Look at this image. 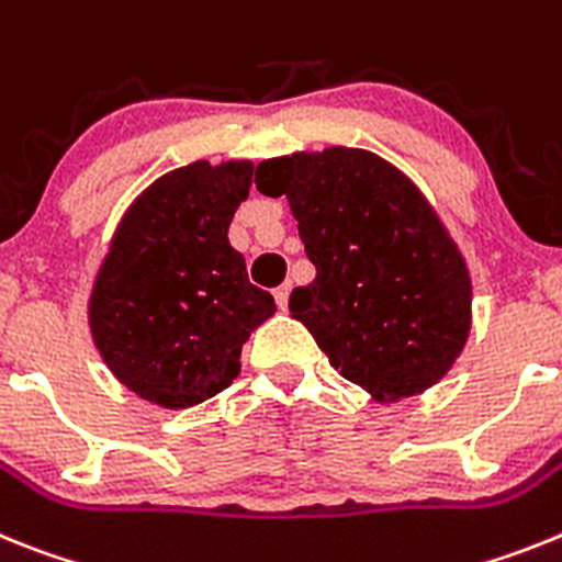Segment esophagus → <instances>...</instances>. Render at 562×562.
Segmentation results:
<instances>
[{"instance_id": "1", "label": "esophagus", "mask_w": 562, "mask_h": 562, "mask_svg": "<svg viewBox=\"0 0 562 562\" xmlns=\"http://www.w3.org/2000/svg\"><path fill=\"white\" fill-rule=\"evenodd\" d=\"M288 296H291V285H280V288H274V300H277V305H280V308H288Z\"/></svg>"}]
</instances>
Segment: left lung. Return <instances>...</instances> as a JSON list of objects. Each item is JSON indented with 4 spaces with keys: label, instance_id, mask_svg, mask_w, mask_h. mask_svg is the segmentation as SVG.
<instances>
[{
    "label": "left lung",
    "instance_id": "1",
    "mask_svg": "<svg viewBox=\"0 0 562 562\" xmlns=\"http://www.w3.org/2000/svg\"><path fill=\"white\" fill-rule=\"evenodd\" d=\"M257 189L285 194L316 277L288 311L348 382L379 402L443 379L467 345L472 280L413 180L364 149L262 160Z\"/></svg>",
    "mask_w": 562,
    "mask_h": 562
}]
</instances>
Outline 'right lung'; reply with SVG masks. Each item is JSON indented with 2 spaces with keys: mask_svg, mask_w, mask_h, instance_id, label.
<instances>
[{
  "mask_svg": "<svg viewBox=\"0 0 562 562\" xmlns=\"http://www.w3.org/2000/svg\"><path fill=\"white\" fill-rule=\"evenodd\" d=\"M251 160L180 166L140 192L112 234L90 294V330L121 384L160 407H192L240 373V350L274 316L228 226Z\"/></svg>",
  "mask_w": 562,
  "mask_h": 562,
  "instance_id": "1",
  "label": "right lung"
}]
</instances>
